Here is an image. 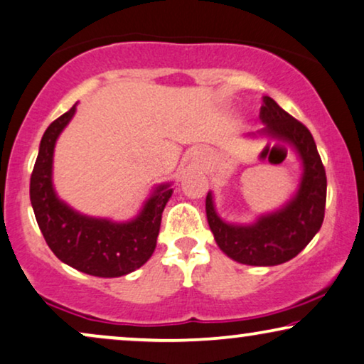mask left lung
<instances>
[{
    "label": "left lung",
    "mask_w": 364,
    "mask_h": 364,
    "mask_svg": "<svg viewBox=\"0 0 364 364\" xmlns=\"http://www.w3.org/2000/svg\"><path fill=\"white\" fill-rule=\"evenodd\" d=\"M264 129L245 139L274 140L291 147L301 164L296 191L274 210L259 214L252 223H229L217 212L214 192L205 197L207 223L219 249L247 266H277L291 261L319 232L326 205V172L306 127L282 110L271 97L261 107Z\"/></svg>",
    "instance_id": "8db88e82"
}]
</instances>
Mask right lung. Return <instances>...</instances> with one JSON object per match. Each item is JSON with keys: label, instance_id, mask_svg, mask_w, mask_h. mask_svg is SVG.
<instances>
[{"label": "right lung", "instance_id": "add662e5", "mask_svg": "<svg viewBox=\"0 0 364 364\" xmlns=\"http://www.w3.org/2000/svg\"><path fill=\"white\" fill-rule=\"evenodd\" d=\"M77 112L73 105L43 134L31 173L30 200L38 228L61 262L85 274L120 277L149 261L157 245L162 212L172 197V182L152 187L140 210L129 220L93 217L60 199L53 186L56 140Z\"/></svg>", "mask_w": 364, "mask_h": 364}]
</instances>
